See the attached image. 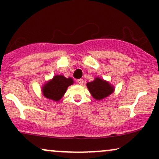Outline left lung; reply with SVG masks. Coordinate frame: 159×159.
<instances>
[{"label":"left lung","instance_id":"8db88e82","mask_svg":"<svg viewBox=\"0 0 159 159\" xmlns=\"http://www.w3.org/2000/svg\"><path fill=\"white\" fill-rule=\"evenodd\" d=\"M74 84L72 78H66L63 75H55L42 87V93L45 98L59 102L63 97L69 86Z\"/></svg>","mask_w":159,"mask_h":159}]
</instances>
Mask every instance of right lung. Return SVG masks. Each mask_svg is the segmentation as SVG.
I'll return each mask as SVG.
<instances>
[{"instance_id": "obj_1", "label": "right lung", "mask_w": 159, "mask_h": 159, "mask_svg": "<svg viewBox=\"0 0 159 159\" xmlns=\"http://www.w3.org/2000/svg\"><path fill=\"white\" fill-rule=\"evenodd\" d=\"M87 87L93 97L96 100L103 99L112 94L114 91V86L99 77L95 78L93 81L88 82Z\"/></svg>"}]
</instances>
